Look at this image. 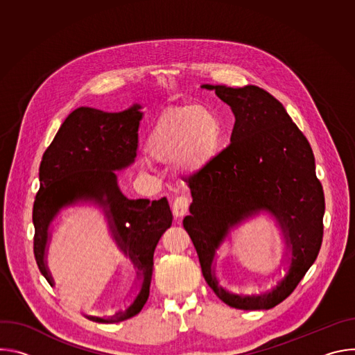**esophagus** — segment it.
I'll list each match as a JSON object with an SVG mask.
<instances>
[{"instance_id":"1","label":"esophagus","mask_w":355,"mask_h":355,"mask_svg":"<svg viewBox=\"0 0 355 355\" xmlns=\"http://www.w3.org/2000/svg\"><path fill=\"white\" fill-rule=\"evenodd\" d=\"M188 207H189V200L185 196H178L174 202H173V214L175 218H182L187 212H188Z\"/></svg>"}]
</instances>
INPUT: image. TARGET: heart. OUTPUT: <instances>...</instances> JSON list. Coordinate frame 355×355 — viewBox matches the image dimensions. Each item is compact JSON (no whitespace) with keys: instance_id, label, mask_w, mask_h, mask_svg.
<instances>
[{"instance_id":"heart-1","label":"heart","mask_w":355,"mask_h":355,"mask_svg":"<svg viewBox=\"0 0 355 355\" xmlns=\"http://www.w3.org/2000/svg\"><path fill=\"white\" fill-rule=\"evenodd\" d=\"M222 139L218 115L202 105L166 111L150 129L146 153L157 162H175L178 171L192 175L204 170Z\"/></svg>"}]
</instances>
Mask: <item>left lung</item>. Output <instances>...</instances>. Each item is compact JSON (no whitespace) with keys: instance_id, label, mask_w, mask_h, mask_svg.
<instances>
[{"instance_id":"obj_1","label":"left lung","mask_w":355,"mask_h":355,"mask_svg":"<svg viewBox=\"0 0 355 355\" xmlns=\"http://www.w3.org/2000/svg\"><path fill=\"white\" fill-rule=\"evenodd\" d=\"M234 115L230 144L189 180L192 204L182 223L202 274L216 296L241 311L271 309L315 263L323 239L324 195L309 141L278 99L256 85L204 84ZM267 213L280 230L287 272L260 294H234L216 278L217 250L231 232Z\"/></svg>"}]
</instances>
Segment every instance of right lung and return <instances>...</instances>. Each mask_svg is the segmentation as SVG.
<instances>
[{
    "mask_svg": "<svg viewBox=\"0 0 355 355\" xmlns=\"http://www.w3.org/2000/svg\"><path fill=\"white\" fill-rule=\"evenodd\" d=\"M140 104L121 112H104L81 107L73 111L39 167L40 188L33 204V251L37 267L50 286L55 279L47 267V250L53 222L59 214L76 205L103 209L112 240L136 270L135 296L125 311L99 318L84 315L96 323H118L137 315L148 299L153 256L163 233L173 223L166 198L129 199L118 184L116 171L135 163Z\"/></svg>",
    "mask_w": 355,
    "mask_h": 355,
    "instance_id": "right-lung-1",
    "label": "right lung"
}]
</instances>
